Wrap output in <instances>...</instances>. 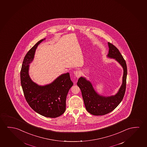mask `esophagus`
Masks as SVG:
<instances>
[{"mask_svg":"<svg viewBox=\"0 0 147 147\" xmlns=\"http://www.w3.org/2000/svg\"><path fill=\"white\" fill-rule=\"evenodd\" d=\"M74 75L76 77H77V78H79L82 75V73L79 70H77V71H76L75 72Z\"/></svg>","mask_w":147,"mask_h":147,"instance_id":"esophagus-1","label":"esophagus"}]
</instances>
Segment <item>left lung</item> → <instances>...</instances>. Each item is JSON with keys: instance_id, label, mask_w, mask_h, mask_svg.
I'll list each match as a JSON object with an SVG mask.
<instances>
[{"instance_id": "obj_1", "label": "left lung", "mask_w": 147, "mask_h": 147, "mask_svg": "<svg viewBox=\"0 0 147 147\" xmlns=\"http://www.w3.org/2000/svg\"><path fill=\"white\" fill-rule=\"evenodd\" d=\"M108 44L109 52L107 57L115 59L123 68V83L116 95L106 97L98 95L95 92L90 82L86 80L85 78H79L77 86L82 91L86 109L93 115H104L113 111L122 101L126 91L127 75L126 61L115 46L109 42Z\"/></svg>"}]
</instances>
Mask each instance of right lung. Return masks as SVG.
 Segmentation results:
<instances>
[{
  "label": "right lung",
  "mask_w": 147,
  "mask_h": 147,
  "mask_svg": "<svg viewBox=\"0 0 147 147\" xmlns=\"http://www.w3.org/2000/svg\"><path fill=\"white\" fill-rule=\"evenodd\" d=\"M44 40L38 42L24 57L20 71L21 84L25 99L30 107L41 115L54 118L65 111L66 97L73 83L69 73L61 75L51 84L45 86H38L31 80L28 64L34 59L36 47Z\"/></svg>",
  "instance_id": "obj_1"
}]
</instances>
